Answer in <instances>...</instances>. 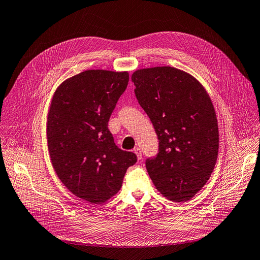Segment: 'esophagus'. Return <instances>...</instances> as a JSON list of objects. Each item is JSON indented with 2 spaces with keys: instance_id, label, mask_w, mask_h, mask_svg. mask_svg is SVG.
<instances>
[{
  "instance_id": "obj_1",
  "label": "esophagus",
  "mask_w": 260,
  "mask_h": 260,
  "mask_svg": "<svg viewBox=\"0 0 260 260\" xmlns=\"http://www.w3.org/2000/svg\"><path fill=\"white\" fill-rule=\"evenodd\" d=\"M134 153L136 154L138 160H142V156H143V155H142L141 149H139V148H135V149H134Z\"/></svg>"
}]
</instances>
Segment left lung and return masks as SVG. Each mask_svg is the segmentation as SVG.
Masks as SVG:
<instances>
[{
	"mask_svg": "<svg viewBox=\"0 0 260 260\" xmlns=\"http://www.w3.org/2000/svg\"><path fill=\"white\" fill-rule=\"evenodd\" d=\"M137 101L149 115L159 152L146 168L158 191L186 202L206 184L218 152V127L211 100L198 80L172 67L132 74Z\"/></svg>",
	"mask_w": 260,
	"mask_h": 260,
	"instance_id": "8db88e82",
	"label": "left lung"
}]
</instances>
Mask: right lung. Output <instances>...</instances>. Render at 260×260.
Masks as SVG:
<instances>
[{
	"mask_svg": "<svg viewBox=\"0 0 260 260\" xmlns=\"http://www.w3.org/2000/svg\"><path fill=\"white\" fill-rule=\"evenodd\" d=\"M128 72L88 70L59 85L47 119L53 168L67 188L91 204H102L121 189L137 158L116 147L108 129Z\"/></svg>",
	"mask_w": 260,
	"mask_h": 260,
	"instance_id": "obj_1",
	"label": "right lung"
}]
</instances>
